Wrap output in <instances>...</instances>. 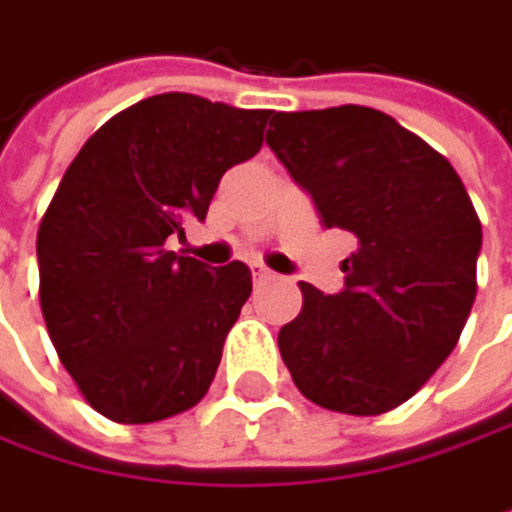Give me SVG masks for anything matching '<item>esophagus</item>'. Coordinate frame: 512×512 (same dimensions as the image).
Wrapping results in <instances>:
<instances>
[{
  "mask_svg": "<svg viewBox=\"0 0 512 512\" xmlns=\"http://www.w3.org/2000/svg\"><path fill=\"white\" fill-rule=\"evenodd\" d=\"M253 277L262 283V280H274V271H268L265 265H253Z\"/></svg>",
  "mask_w": 512,
  "mask_h": 512,
  "instance_id": "1",
  "label": "esophagus"
}]
</instances>
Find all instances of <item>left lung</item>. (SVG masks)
Segmentation results:
<instances>
[{"label":"left lung","instance_id":"8db88e82","mask_svg":"<svg viewBox=\"0 0 512 512\" xmlns=\"http://www.w3.org/2000/svg\"><path fill=\"white\" fill-rule=\"evenodd\" d=\"M268 148L325 229L358 250L346 286L301 283L304 307L277 346L298 390L343 414H384L453 352L477 295L480 220L456 169L370 107L274 113Z\"/></svg>","mask_w":512,"mask_h":512}]
</instances>
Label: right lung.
<instances>
[{
    "instance_id": "1",
    "label": "right lung",
    "mask_w": 512,
    "mask_h": 512,
    "mask_svg": "<svg viewBox=\"0 0 512 512\" xmlns=\"http://www.w3.org/2000/svg\"><path fill=\"white\" fill-rule=\"evenodd\" d=\"M268 116L166 92L113 116L68 166L38 229L41 313L104 417L166 420L214 382L253 274L178 256L166 238L205 220L223 172L262 148Z\"/></svg>"
}]
</instances>
